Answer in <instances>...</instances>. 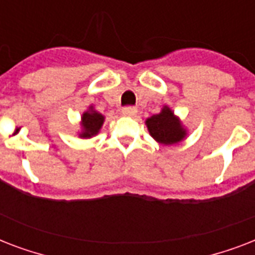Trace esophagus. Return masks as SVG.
<instances>
[{
	"label": "esophagus",
	"instance_id": "34e87169",
	"mask_svg": "<svg viewBox=\"0 0 255 255\" xmlns=\"http://www.w3.org/2000/svg\"><path fill=\"white\" fill-rule=\"evenodd\" d=\"M136 112H137V110H136L135 107H126L122 110V115L133 116V115H136Z\"/></svg>",
	"mask_w": 255,
	"mask_h": 255
}]
</instances>
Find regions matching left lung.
I'll return each mask as SVG.
<instances>
[{
  "label": "left lung",
  "instance_id": "left-lung-1",
  "mask_svg": "<svg viewBox=\"0 0 255 255\" xmlns=\"http://www.w3.org/2000/svg\"><path fill=\"white\" fill-rule=\"evenodd\" d=\"M149 135L163 145H173L185 139L188 136L186 128L182 126L181 120L168 106H164L161 111L152 115L145 120Z\"/></svg>",
  "mask_w": 255,
  "mask_h": 255
}]
</instances>
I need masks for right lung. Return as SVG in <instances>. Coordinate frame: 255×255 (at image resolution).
<instances>
[{
    "label": "right lung",
    "instance_id": "1",
    "mask_svg": "<svg viewBox=\"0 0 255 255\" xmlns=\"http://www.w3.org/2000/svg\"><path fill=\"white\" fill-rule=\"evenodd\" d=\"M104 115H102L100 112H98L95 110L94 106H90V107L86 110L81 116V131L78 132V135L81 139H91L94 136H96L99 133L100 128L104 123Z\"/></svg>",
    "mask_w": 255,
    "mask_h": 255
}]
</instances>
